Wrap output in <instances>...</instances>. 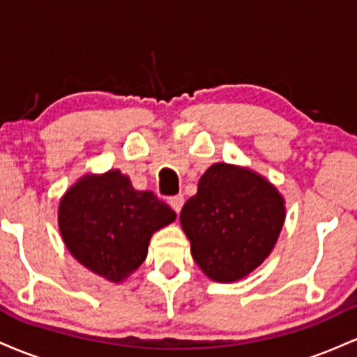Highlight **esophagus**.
<instances>
[{
  "label": "esophagus",
  "instance_id": "esophagus-1",
  "mask_svg": "<svg viewBox=\"0 0 357 357\" xmlns=\"http://www.w3.org/2000/svg\"><path fill=\"white\" fill-rule=\"evenodd\" d=\"M169 204H171V208H173V210H174L176 213H179V211H181L183 204H184V196H183V195L171 196V198H169Z\"/></svg>",
  "mask_w": 357,
  "mask_h": 357
}]
</instances>
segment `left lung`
I'll return each mask as SVG.
<instances>
[{"mask_svg":"<svg viewBox=\"0 0 357 357\" xmlns=\"http://www.w3.org/2000/svg\"><path fill=\"white\" fill-rule=\"evenodd\" d=\"M285 202L272 183L227 162L210 166L179 221L199 268L215 282L247 277L275 247Z\"/></svg>","mask_w":357,"mask_h":357,"instance_id":"obj_1","label":"left lung"}]
</instances>
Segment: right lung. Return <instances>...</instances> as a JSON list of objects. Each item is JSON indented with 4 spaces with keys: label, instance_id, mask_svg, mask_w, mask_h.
<instances>
[{
    "label": "right lung",
    "instance_id": "obj_1",
    "mask_svg": "<svg viewBox=\"0 0 357 357\" xmlns=\"http://www.w3.org/2000/svg\"><path fill=\"white\" fill-rule=\"evenodd\" d=\"M176 213L153 191L134 190L119 169L85 174L59 206L61 238L84 267L110 282H124L146 260L154 231Z\"/></svg>",
    "mask_w": 357,
    "mask_h": 357
}]
</instances>
